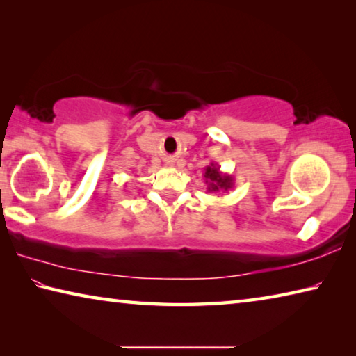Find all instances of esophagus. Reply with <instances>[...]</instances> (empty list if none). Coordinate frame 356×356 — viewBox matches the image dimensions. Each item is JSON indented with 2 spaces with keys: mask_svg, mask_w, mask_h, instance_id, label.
<instances>
[{
  "mask_svg": "<svg viewBox=\"0 0 356 356\" xmlns=\"http://www.w3.org/2000/svg\"><path fill=\"white\" fill-rule=\"evenodd\" d=\"M168 165H172V160H168Z\"/></svg>",
  "mask_w": 356,
  "mask_h": 356,
  "instance_id": "esophagus-1",
  "label": "esophagus"
}]
</instances>
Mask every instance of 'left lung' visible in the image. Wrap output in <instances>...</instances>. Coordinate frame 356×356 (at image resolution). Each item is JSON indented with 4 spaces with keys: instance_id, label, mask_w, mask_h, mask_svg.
Here are the masks:
<instances>
[{
    "instance_id": "8db88e82",
    "label": "left lung",
    "mask_w": 356,
    "mask_h": 356,
    "mask_svg": "<svg viewBox=\"0 0 356 356\" xmlns=\"http://www.w3.org/2000/svg\"><path fill=\"white\" fill-rule=\"evenodd\" d=\"M207 184V191L218 193V191H229L234 186V179L229 174H222L220 166L216 163H210L204 172Z\"/></svg>"
}]
</instances>
